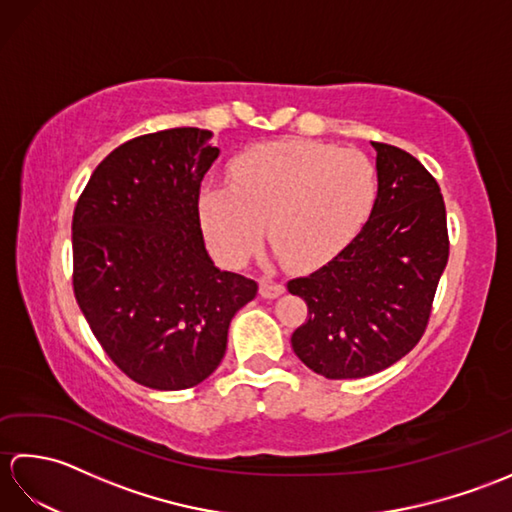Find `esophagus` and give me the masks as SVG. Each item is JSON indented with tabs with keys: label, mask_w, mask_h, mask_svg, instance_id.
<instances>
[{
	"label": "esophagus",
	"mask_w": 512,
	"mask_h": 512,
	"mask_svg": "<svg viewBox=\"0 0 512 512\" xmlns=\"http://www.w3.org/2000/svg\"><path fill=\"white\" fill-rule=\"evenodd\" d=\"M284 286L281 284H277V281H273V279H262L259 281V295H262L264 299H277V297H281L284 295Z\"/></svg>",
	"instance_id": "34e87169"
}]
</instances>
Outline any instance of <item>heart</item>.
I'll return each mask as SVG.
<instances>
[{"label":"heart","instance_id":"obj_1","mask_svg":"<svg viewBox=\"0 0 512 512\" xmlns=\"http://www.w3.org/2000/svg\"><path fill=\"white\" fill-rule=\"evenodd\" d=\"M231 184L204 182L198 217L206 242L237 266L270 244L292 268H319L341 253L374 209L376 169L363 151L314 140H275L233 158Z\"/></svg>","mask_w":512,"mask_h":512}]
</instances>
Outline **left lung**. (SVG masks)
Returning <instances> with one entry per match:
<instances>
[{
	"label": "left lung",
	"instance_id": "8db88e82",
	"mask_svg": "<svg viewBox=\"0 0 512 512\" xmlns=\"http://www.w3.org/2000/svg\"><path fill=\"white\" fill-rule=\"evenodd\" d=\"M372 147L378 193L369 220L332 262L288 281L310 314L292 350L332 380L378 374L416 347L449 259L436 178L407 151Z\"/></svg>",
	"mask_w": 512,
	"mask_h": 512
}]
</instances>
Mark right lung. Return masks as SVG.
<instances>
[{"instance_id": "obj_1", "label": "right lung", "mask_w": 512, "mask_h": 512, "mask_svg": "<svg viewBox=\"0 0 512 512\" xmlns=\"http://www.w3.org/2000/svg\"><path fill=\"white\" fill-rule=\"evenodd\" d=\"M211 136L173 127L127 140L94 169L72 217L76 303L107 356L149 389L209 378L235 312L257 295L204 244L198 191L220 156Z\"/></svg>"}]
</instances>
